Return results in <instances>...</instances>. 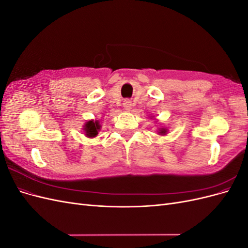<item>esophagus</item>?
Masks as SVG:
<instances>
[{"instance_id":"1","label":"esophagus","mask_w":248,"mask_h":248,"mask_svg":"<svg viewBox=\"0 0 248 248\" xmlns=\"http://www.w3.org/2000/svg\"><path fill=\"white\" fill-rule=\"evenodd\" d=\"M123 106H124V108L126 110H130L131 109V102L129 100H125L124 103H123Z\"/></svg>"}]
</instances>
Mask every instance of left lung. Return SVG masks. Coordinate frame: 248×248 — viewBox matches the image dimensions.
<instances>
[{"label":"left lung","mask_w":248,"mask_h":248,"mask_svg":"<svg viewBox=\"0 0 248 248\" xmlns=\"http://www.w3.org/2000/svg\"><path fill=\"white\" fill-rule=\"evenodd\" d=\"M167 131H168V129H166V128H160L158 133L160 134V136H164V134H167Z\"/></svg>","instance_id":"left-lung-1"}]
</instances>
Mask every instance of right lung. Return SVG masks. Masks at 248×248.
I'll return each instance as SVG.
<instances>
[{"mask_svg": "<svg viewBox=\"0 0 248 248\" xmlns=\"http://www.w3.org/2000/svg\"><path fill=\"white\" fill-rule=\"evenodd\" d=\"M100 124L99 121H88L85 126H84V130H85V134L88 138H95L97 134H98V131L100 130Z\"/></svg>", "mask_w": 248, "mask_h": 248, "instance_id": "add662e5", "label": "right lung"}]
</instances>
